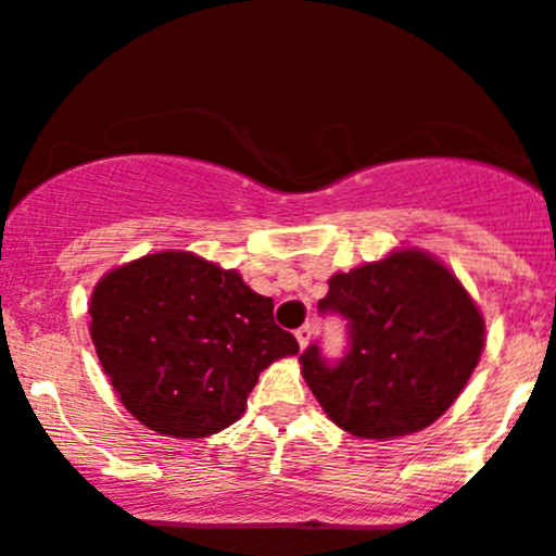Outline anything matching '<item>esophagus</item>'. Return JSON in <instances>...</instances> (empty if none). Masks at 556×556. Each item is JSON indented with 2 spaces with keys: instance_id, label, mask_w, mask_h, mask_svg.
<instances>
[{
  "instance_id": "34e87169",
  "label": "esophagus",
  "mask_w": 556,
  "mask_h": 556,
  "mask_svg": "<svg viewBox=\"0 0 556 556\" xmlns=\"http://www.w3.org/2000/svg\"><path fill=\"white\" fill-rule=\"evenodd\" d=\"M295 338H298V345L306 348V345H308V340H311V327H308V325L298 327V329H295Z\"/></svg>"
}]
</instances>
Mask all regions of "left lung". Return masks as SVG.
Wrapping results in <instances>:
<instances>
[{
  "instance_id": "left-lung-1",
  "label": "left lung",
  "mask_w": 556,
  "mask_h": 556,
  "mask_svg": "<svg viewBox=\"0 0 556 556\" xmlns=\"http://www.w3.org/2000/svg\"><path fill=\"white\" fill-rule=\"evenodd\" d=\"M321 316L345 321L348 348L301 353L303 377L327 417L358 438L432 425L467 386L483 351V316L459 279L425 253H393L329 279Z\"/></svg>"
}]
</instances>
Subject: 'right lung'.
Wrapping results in <instances>:
<instances>
[{
  "label": "right lung",
  "instance_id": "right-lung-1",
  "mask_svg": "<svg viewBox=\"0 0 556 556\" xmlns=\"http://www.w3.org/2000/svg\"><path fill=\"white\" fill-rule=\"evenodd\" d=\"M91 340L118 399L150 430L205 438L242 417L268 364L298 340L274 301L192 253H155L102 277Z\"/></svg>",
  "mask_w": 556,
  "mask_h": 556
}]
</instances>
